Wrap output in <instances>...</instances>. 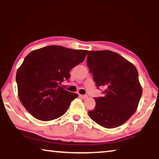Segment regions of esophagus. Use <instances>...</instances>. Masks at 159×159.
Segmentation results:
<instances>
[{"label": "esophagus", "instance_id": "esophagus-1", "mask_svg": "<svg viewBox=\"0 0 159 159\" xmlns=\"http://www.w3.org/2000/svg\"><path fill=\"white\" fill-rule=\"evenodd\" d=\"M79 97H80V98H83V99H85V98H88V96L85 95H79Z\"/></svg>", "mask_w": 159, "mask_h": 159}]
</instances>
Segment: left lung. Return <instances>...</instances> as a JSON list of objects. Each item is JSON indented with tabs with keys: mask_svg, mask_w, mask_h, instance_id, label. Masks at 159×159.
<instances>
[{
	"mask_svg": "<svg viewBox=\"0 0 159 159\" xmlns=\"http://www.w3.org/2000/svg\"><path fill=\"white\" fill-rule=\"evenodd\" d=\"M87 65L96 86L105 88L103 97L94 98L91 119L102 127L123 125L135 112L142 94L136 67L119 54L109 50L89 51Z\"/></svg>",
	"mask_w": 159,
	"mask_h": 159,
	"instance_id": "obj_1",
	"label": "left lung"
}]
</instances>
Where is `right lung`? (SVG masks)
Returning <instances> with one entry per match:
<instances>
[{"mask_svg":"<svg viewBox=\"0 0 159 159\" xmlns=\"http://www.w3.org/2000/svg\"><path fill=\"white\" fill-rule=\"evenodd\" d=\"M88 50L49 45L26 56L16 74L18 95L25 109L37 119L48 121L65 114L78 94L60 86L70 70L85 60Z\"/></svg>","mask_w":159,"mask_h":159,"instance_id":"right-lung-1","label":"right lung"}]
</instances>
